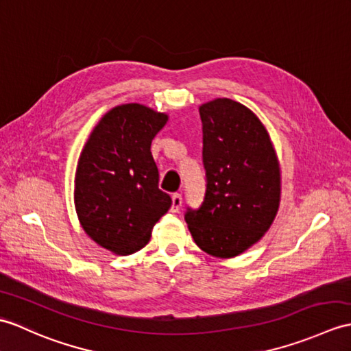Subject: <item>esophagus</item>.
I'll return each mask as SVG.
<instances>
[{
  "label": "esophagus",
  "mask_w": 351,
  "mask_h": 351,
  "mask_svg": "<svg viewBox=\"0 0 351 351\" xmlns=\"http://www.w3.org/2000/svg\"><path fill=\"white\" fill-rule=\"evenodd\" d=\"M181 206H182V195L179 193H175L172 195V213H179Z\"/></svg>",
  "instance_id": "obj_1"
}]
</instances>
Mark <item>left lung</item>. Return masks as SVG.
I'll use <instances>...</instances> for the list:
<instances>
[{
    "instance_id": "8db88e82",
    "label": "left lung",
    "mask_w": 351,
    "mask_h": 351,
    "mask_svg": "<svg viewBox=\"0 0 351 351\" xmlns=\"http://www.w3.org/2000/svg\"><path fill=\"white\" fill-rule=\"evenodd\" d=\"M206 191L186 208L194 242L210 256L229 258L256 243L280 206L281 179L271 138L245 106L217 99L199 108Z\"/></svg>"
}]
</instances>
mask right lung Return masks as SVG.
<instances>
[{
	"label": "right lung",
	"instance_id": "obj_1",
	"mask_svg": "<svg viewBox=\"0 0 351 351\" xmlns=\"http://www.w3.org/2000/svg\"><path fill=\"white\" fill-rule=\"evenodd\" d=\"M167 115L146 106H117L100 119L80 154L75 179L79 221L100 247L128 256L149 242L172 197L158 189L151 142Z\"/></svg>",
	"mask_w": 351,
	"mask_h": 351
}]
</instances>
